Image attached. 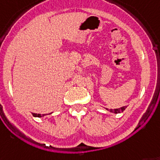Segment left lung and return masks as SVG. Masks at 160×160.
Here are the masks:
<instances>
[{
	"mask_svg": "<svg viewBox=\"0 0 160 160\" xmlns=\"http://www.w3.org/2000/svg\"><path fill=\"white\" fill-rule=\"evenodd\" d=\"M127 106H122L121 107V108H118V109H107V108H105V109H107V110H109V112H111V113H122V112H123L126 109Z\"/></svg>",
	"mask_w": 160,
	"mask_h": 160,
	"instance_id": "1",
	"label": "left lung"
}]
</instances>
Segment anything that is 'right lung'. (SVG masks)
<instances>
[{
	"instance_id": "right-lung-1",
	"label": "right lung",
	"mask_w": 160,
	"mask_h": 160,
	"mask_svg": "<svg viewBox=\"0 0 160 160\" xmlns=\"http://www.w3.org/2000/svg\"><path fill=\"white\" fill-rule=\"evenodd\" d=\"M49 114H50V113H49ZM46 115H47V114H40V113H32V116H33V117H38V118H42V117H44V116Z\"/></svg>"
}]
</instances>
